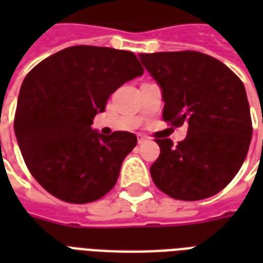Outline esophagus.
<instances>
[{"label": "esophagus", "instance_id": "1", "mask_svg": "<svg viewBox=\"0 0 263 263\" xmlns=\"http://www.w3.org/2000/svg\"><path fill=\"white\" fill-rule=\"evenodd\" d=\"M147 142V138L146 136H140V138H138V143L139 144H143Z\"/></svg>", "mask_w": 263, "mask_h": 263}]
</instances>
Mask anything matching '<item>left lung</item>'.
I'll return each instance as SVG.
<instances>
[{
	"label": "left lung",
	"instance_id": "obj_1",
	"mask_svg": "<svg viewBox=\"0 0 263 263\" xmlns=\"http://www.w3.org/2000/svg\"><path fill=\"white\" fill-rule=\"evenodd\" d=\"M139 59L160 86L165 121L188 125L177 146L171 139H156L161 153L150 168L153 181L175 199L216 195L239 172L253 135L241 80L199 51L143 53Z\"/></svg>",
	"mask_w": 263,
	"mask_h": 263
}]
</instances>
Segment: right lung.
Segmentation results:
<instances>
[{
    "label": "right lung",
    "instance_id": "1",
    "mask_svg": "<svg viewBox=\"0 0 263 263\" xmlns=\"http://www.w3.org/2000/svg\"><path fill=\"white\" fill-rule=\"evenodd\" d=\"M143 75L132 51L71 46L39 63L18 92L14 135L27 168L55 198L88 203L115 187L131 132L106 136L92 129L110 94Z\"/></svg>",
    "mask_w": 263,
    "mask_h": 263
}]
</instances>
